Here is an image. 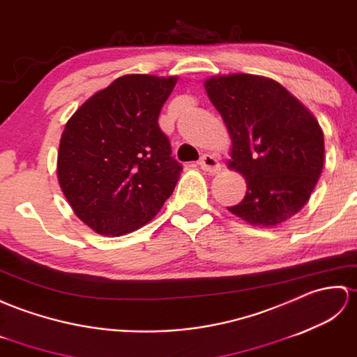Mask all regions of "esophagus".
<instances>
[{"instance_id": "34e87169", "label": "esophagus", "mask_w": 357, "mask_h": 357, "mask_svg": "<svg viewBox=\"0 0 357 357\" xmlns=\"http://www.w3.org/2000/svg\"><path fill=\"white\" fill-rule=\"evenodd\" d=\"M199 165L203 171H208V172H218L221 169V163L218 158L211 155V154L202 155V158L199 160Z\"/></svg>"}]
</instances>
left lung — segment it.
<instances>
[{
  "label": "left lung",
  "instance_id": "left-lung-1",
  "mask_svg": "<svg viewBox=\"0 0 357 357\" xmlns=\"http://www.w3.org/2000/svg\"><path fill=\"white\" fill-rule=\"evenodd\" d=\"M204 89L232 137L229 166L248 181L244 199L227 209L255 226L295 215L324 166V134L313 114L267 77L217 76Z\"/></svg>",
  "mask_w": 357,
  "mask_h": 357
}]
</instances>
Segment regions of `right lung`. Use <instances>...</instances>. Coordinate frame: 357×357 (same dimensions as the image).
<instances>
[{
    "mask_svg": "<svg viewBox=\"0 0 357 357\" xmlns=\"http://www.w3.org/2000/svg\"><path fill=\"white\" fill-rule=\"evenodd\" d=\"M176 82V76H122L67 122L59 185L93 231L113 236L136 231L171 197L183 165L171 155L158 116Z\"/></svg>",
    "mask_w": 357,
    "mask_h": 357,
    "instance_id": "right-lung-1",
    "label": "right lung"
}]
</instances>
